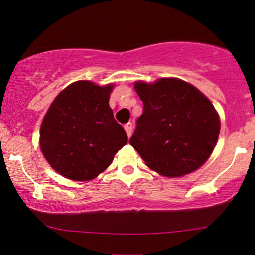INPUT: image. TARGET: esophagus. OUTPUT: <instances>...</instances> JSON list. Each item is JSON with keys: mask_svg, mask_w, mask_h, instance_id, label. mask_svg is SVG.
Instances as JSON below:
<instances>
[{"mask_svg": "<svg viewBox=\"0 0 255 255\" xmlns=\"http://www.w3.org/2000/svg\"><path fill=\"white\" fill-rule=\"evenodd\" d=\"M125 130H126V133H127L128 137H129L131 135V131H133V124H131V122H128V124H126L125 125Z\"/></svg>", "mask_w": 255, "mask_h": 255, "instance_id": "34e87169", "label": "esophagus"}]
</instances>
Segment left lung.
Masks as SVG:
<instances>
[{
  "instance_id": "obj_1",
  "label": "left lung",
  "mask_w": 255,
  "mask_h": 255,
  "mask_svg": "<svg viewBox=\"0 0 255 255\" xmlns=\"http://www.w3.org/2000/svg\"><path fill=\"white\" fill-rule=\"evenodd\" d=\"M143 113L129 143L146 165L167 178L200 168L211 156L220 131L214 106L191 83L165 77L135 82Z\"/></svg>"
}]
</instances>
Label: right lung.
<instances>
[{"label": "right lung", "instance_id": "add662e5", "mask_svg": "<svg viewBox=\"0 0 255 255\" xmlns=\"http://www.w3.org/2000/svg\"><path fill=\"white\" fill-rule=\"evenodd\" d=\"M113 85L76 81L50 105L40 130V146L57 173L74 181L96 178L128 142L109 107Z\"/></svg>", "mask_w": 255, "mask_h": 255}]
</instances>
